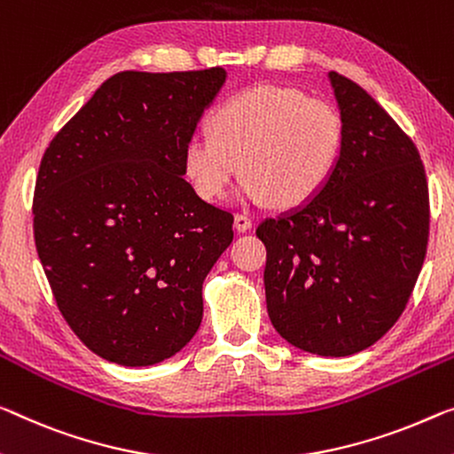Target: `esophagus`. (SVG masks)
Listing matches in <instances>:
<instances>
[{
	"mask_svg": "<svg viewBox=\"0 0 454 454\" xmlns=\"http://www.w3.org/2000/svg\"><path fill=\"white\" fill-rule=\"evenodd\" d=\"M251 225H254V221H251L249 215H246V213H237L235 215V229H237V231L246 233V231H249Z\"/></svg>",
	"mask_w": 454,
	"mask_h": 454,
	"instance_id": "1",
	"label": "esophagus"
}]
</instances>
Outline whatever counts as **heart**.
<instances>
[{
    "mask_svg": "<svg viewBox=\"0 0 454 454\" xmlns=\"http://www.w3.org/2000/svg\"><path fill=\"white\" fill-rule=\"evenodd\" d=\"M211 123L213 131H192L183 150L188 183L205 200L225 197L241 164L243 203L302 207L329 184L345 144L339 111L296 87L243 89L215 109Z\"/></svg>",
    "mask_w": 454,
    "mask_h": 454,
    "instance_id": "1",
    "label": "heart"
}]
</instances>
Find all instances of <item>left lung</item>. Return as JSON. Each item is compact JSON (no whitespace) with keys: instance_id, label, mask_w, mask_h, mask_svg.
I'll return each mask as SVG.
<instances>
[{"instance_id":"8db88e82","label":"left lung","mask_w":454,"mask_h":454,"mask_svg":"<svg viewBox=\"0 0 454 454\" xmlns=\"http://www.w3.org/2000/svg\"><path fill=\"white\" fill-rule=\"evenodd\" d=\"M345 144L329 184L266 219L268 315L280 337L320 357L372 347L406 309L428 243L420 154L365 89L331 71Z\"/></svg>"}]
</instances>
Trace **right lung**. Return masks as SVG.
Wrapping results in <instances>:
<instances>
[{
  "label": "right lung",
  "instance_id": "add662e5",
  "mask_svg": "<svg viewBox=\"0 0 454 454\" xmlns=\"http://www.w3.org/2000/svg\"><path fill=\"white\" fill-rule=\"evenodd\" d=\"M225 81L221 67L117 73L42 156L38 257L68 326L111 364H160L203 320V282L233 241V215L186 183L183 150Z\"/></svg>",
  "mask_w": 454,
  "mask_h": 454
}]
</instances>
